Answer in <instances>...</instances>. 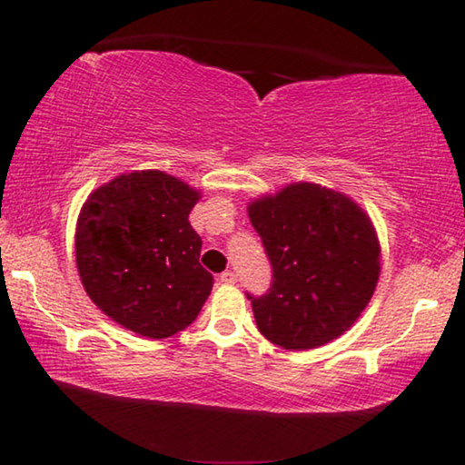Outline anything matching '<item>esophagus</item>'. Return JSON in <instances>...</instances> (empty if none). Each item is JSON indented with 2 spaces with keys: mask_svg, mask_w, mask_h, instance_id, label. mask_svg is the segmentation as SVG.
I'll list each match as a JSON object with an SVG mask.
<instances>
[{
  "mask_svg": "<svg viewBox=\"0 0 465 465\" xmlns=\"http://www.w3.org/2000/svg\"><path fill=\"white\" fill-rule=\"evenodd\" d=\"M219 281H222L223 285H233V282H235V272L225 271V272H222V277H219Z\"/></svg>",
  "mask_w": 465,
  "mask_h": 465,
  "instance_id": "esophagus-1",
  "label": "esophagus"
}]
</instances>
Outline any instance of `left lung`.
Masks as SVG:
<instances>
[{
	"mask_svg": "<svg viewBox=\"0 0 465 465\" xmlns=\"http://www.w3.org/2000/svg\"><path fill=\"white\" fill-rule=\"evenodd\" d=\"M272 264V287L252 299L264 338L289 351L332 342L359 320L381 272L371 217L349 194L291 183L248 203Z\"/></svg>",
	"mask_w": 465,
	"mask_h": 465,
	"instance_id": "1",
	"label": "left lung"
}]
</instances>
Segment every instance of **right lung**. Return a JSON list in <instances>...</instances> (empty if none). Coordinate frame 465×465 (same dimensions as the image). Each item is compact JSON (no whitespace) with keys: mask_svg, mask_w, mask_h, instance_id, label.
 Instances as JSON below:
<instances>
[{"mask_svg":"<svg viewBox=\"0 0 465 465\" xmlns=\"http://www.w3.org/2000/svg\"><path fill=\"white\" fill-rule=\"evenodd\" d=\"M162 170H133L98 186L75 225L85 293L116 324L168 338L191 326L213 289L199 262L201 235L188 215L201 199Z\"/></svg>","mask_w":465,"mask_h":465,"instance_id":"obj_1","label":"right lung"}]
</instances>
